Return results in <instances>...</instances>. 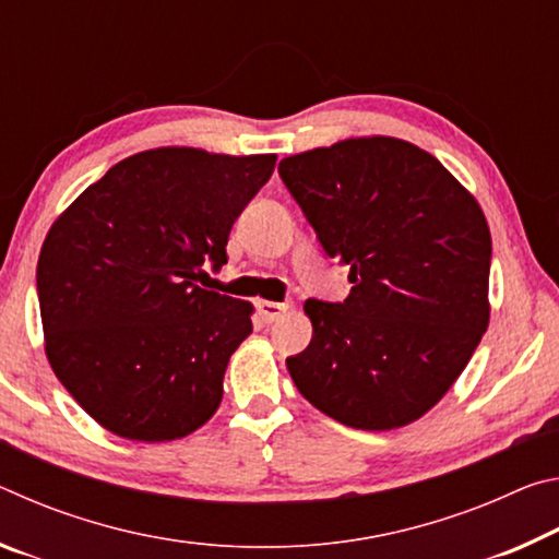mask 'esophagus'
Masks as SVG:
<instances>
[{"label":"esophagus","mask_w":559,"mask_h":559,"mask_svg":"<svg viewBox=\"0 0 559 559\" xmlns=\"http://www.w3.org/2000/svg\"><path fill=\"white\" fill-rule=\"evenodd\" d=\"M259 308V316L263 323H273V320H278L283 313L288 310V302H273V300H259L257 302Z\"/></svg>","instance_id":"esophagus-1"}]
</instances>
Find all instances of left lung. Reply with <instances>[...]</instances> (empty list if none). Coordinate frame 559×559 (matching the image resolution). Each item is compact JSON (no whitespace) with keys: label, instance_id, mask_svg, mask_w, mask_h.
Wrapping results in <instances>:
<instances>
[{"label":"left lung","instance_id":"left-lung-1","mask_svg":"<svg viewBox=\"0 0 559 559\" xmlns=\"http://www.w3.org/2000/svg\"><path fill=\"white\" fill-rule=\"evenodd\" d=\"M278 175L353 283L343 302L306 300L313 340L286 357L298 392L353 429L419 419L488 328L493 251L478 202L396 138L308 150L281 159Z\"/></svg>","mask_w":559,"mask_h":559}]
</instances>
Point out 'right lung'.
Wrapping results in <instances>:
<instances>
[{"label":"right lung","instance_id":"obj_1","mask_svg":"<svg viewBox=\"0 0 559 559\" xmlns=\"http://www.w3.org/2000/svg\"><path fill=\"white\" fill-rule=\"evenodd\" d=\"M276 155L159 147L112 165L66 210L36 266L46 355L100 427L182 439L222 402L251 302L197 286L226 263L239 214Z\"/></svg>","mask_w":559,"mask_h":559}]
</instances>
